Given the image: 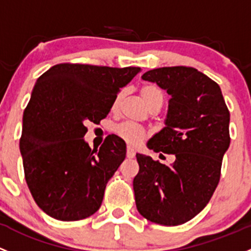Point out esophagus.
<instances>
[{"mask_svg": "<svg viewBox=\"0 0 251 251\" xmlns=\"http://www.w3.org/2000/svg\"><path fill=\"white\" fill-rule=\"evenodd\" d=\"M134 155H136V150L132 147H127V149H126V156L128 159H132V157H134Z\"/></svg>", "mask_w": 251, "mask_h": 251, "instance_id": "esophagus-1", "label": "esophagus"}]
</instances>
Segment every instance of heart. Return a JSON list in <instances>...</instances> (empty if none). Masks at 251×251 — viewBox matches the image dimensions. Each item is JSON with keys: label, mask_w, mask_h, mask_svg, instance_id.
Wrapping results in <instances>:
<instances>
[{"label": "heart", "mask_w": 251, "mask_h": 251, "mask_svg": "<svg viewBox=\"0 0 251 251\" xmlns=\"http://www.w3.org/2000/svg\"><path fill=\"white\" fill-rule=\"evenodd\" d=\"M123 94L124 92L120 91L118 92L117 96H115L112 105L113 110L118 109L121 99H123ZM139 95H141L144 103H146L150 109H155V108H159L160 109L161 105H162L163 94L156 85H152V84L143 85L139 89ZM115 131H117V134L120 138H123L124 141L127 142L128 144H132V146H138V144H141L142 142L147 138V132L144 128L130 123L121 124V125L118 126Z\"/></svg>", "instance_id": "heart-1"}]
</instances>
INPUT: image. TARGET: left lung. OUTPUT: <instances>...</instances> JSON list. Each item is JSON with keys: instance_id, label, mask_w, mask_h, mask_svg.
<instances>
[{"instance_id": "left-lung-1", "label": "left lung", "mask_w": 251, "mask_h": 251, "mask_svg": "<svg viewBox=\"0 0 251 251\" xmlns=\"http://www.w3.org/2000/svg\"><path fill=\"white\" fill-rule=\"evenodd\" d=\"M142 79L156 83L171 96L166 126L147 146L155 152L173 154L176 161L167 166L136 155L137 209L151 223L181 225L201 212L218 186L231 141L230 112L220 86L196 68H155Z\"/></svg>"}]
</instances>
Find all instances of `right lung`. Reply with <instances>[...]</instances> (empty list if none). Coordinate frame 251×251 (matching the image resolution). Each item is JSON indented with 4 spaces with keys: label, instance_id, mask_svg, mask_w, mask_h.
Wrapping results in <instances>:
<instances>
[{
    "label": "right lung",
    "instance_id": "obj_1",
    "mask_svg": "<svg viewBox=\"0 0 251 251\" xmlns=\"http://www.w3.org/2000/svg\"><path fill=\"white\" fill-rule=\"evenodd\" d=\"M139 67L59 63L37 79L24 110L20 152L25 179L39 208L51 218L77 221L96 213L108 180L126 156L115 134L100 150L84 141L85 124L109 113L120 88Z\"/></svg>",
    "mask_w": 251,
    "mask_h": 251
}]
</instances>
